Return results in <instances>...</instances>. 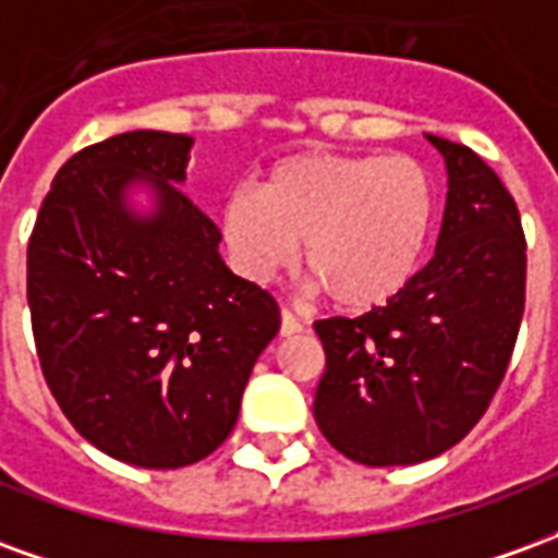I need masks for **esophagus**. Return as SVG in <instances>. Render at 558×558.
I'll return each instance as SVG.
<instances>
[{
    "label": "esophagus",
    "instance_id": "1",
    "mask_svg": "<svg viewBox=\"0 0 558 558\" xmlns=\"http://www.w3.org/2000/svg\"><path fill=\"white\" fill-rule=\"evenodd\" d=\"M302 328H304L302 323H299V319H295V316H292L287 307L280 311V335H283V338H292V335H299Z\"/></svg>",
    "mask_w": 558,
    "mask_h": 558
}]
</instances>
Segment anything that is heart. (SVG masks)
<instances>
[{"instance_id":"obj_1","label":"heart","mask_w":558,"mask_h":558,"mask_svg":"<svg viewBox=\"0 0 558 558\" xmlns=\"http://www.w3.org/2000/svg\"><path fill=\"white\" fill-rule=\"evenodd\" d=\"M436 218V187L403 155L299 151L275 160L256 194L220 206V242L232 268L268 283L283 268H311V290L340 311H376L410 287Z\"/></svg>"}]
</instances>
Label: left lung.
<instances>
[{
    "label": "left lung",
    "instance_id": "1",
    "mask_svg": "<svg viewBox=\"0 0 558 558\" xmlns=\"http://www.w3.org/2000/svg\"><path fill=\"white\" fill-rule=\"evenodd\" d=\"M427 140L448 172L433 259L386 307L314 326L326 350L314 418L364 466H412L460 442L490 407L523 319L514 199L472 148Z\"/></svg>",
    "mask_w": 558,
    "mask_h": 558
}]
</instances>
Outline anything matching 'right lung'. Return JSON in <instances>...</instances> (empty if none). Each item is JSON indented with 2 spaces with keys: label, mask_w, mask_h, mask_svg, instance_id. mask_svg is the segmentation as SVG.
Masks as SVG:
<instances>
[{
  "label": "right lung",
  "mask_w": 558,
  "mask_h": 558,
  "mask_svg": "<svg viewBox=\"0 0 558 558\" xmlns=\"http://www.w3.org/2000/svg\"><path fill=\"white\" fill-rule=\"evenodd\" d=\"M194 137L131 131L59 170L29 239V314L47 386L98 451L191 466L239 418L280 328L266 290L232 275L220 232L182 194Z\"/></svg>",
  "instance_id": "obj_1"
}]
</instances>
